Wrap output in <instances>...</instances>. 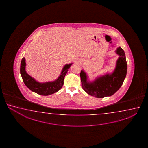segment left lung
<instances>
[{
  "instance_id": "1",
  "label": "left lung",
  "mask_w": 148,
  "mask_h": 148,
  "mask_svg": "<svg viewBox=\"0 0 148 148\" xmlns=\"http://www.w3.org/2000/svg\"><path fill=\"white\" fill-rule=\"evenodd\" d=\"M115 52L119 55L116 66L111 73H107L96 78L95 80H88V75L84 70L81 71L82 87L88 94L96 98L111 96L116 93L122 85L127 73V65L125 54L121 47Z\"/></svg>"
}]
</instances>
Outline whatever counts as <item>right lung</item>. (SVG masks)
Wrapping results in <instances>:
<instances>
[{"label": "right lung", "mask_w": 148, "mask_h": 148, "mask_svg": "<svg viewBox=\"0 0 148 148\" xmlns=\"http://www.w3.org/2000/svg\"><path fill=\"white\" fill-rule=\"evenodd\" d=\"M25 62V58H23L21 63L20 73L23 82L32 91L43 96L50 95L60 90L64 84V79L68 70L73 64V63L66 64L62 70L60 75L56 80L53 81L40 83L37 81L26 73L25 70L26 65Z\"/></svg>", "instance_id": "obj_1"}]
</instances>
